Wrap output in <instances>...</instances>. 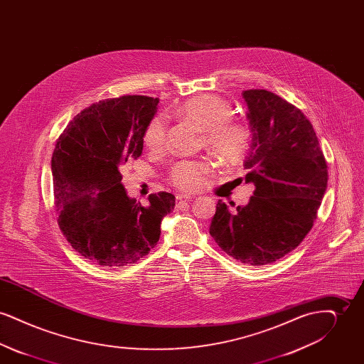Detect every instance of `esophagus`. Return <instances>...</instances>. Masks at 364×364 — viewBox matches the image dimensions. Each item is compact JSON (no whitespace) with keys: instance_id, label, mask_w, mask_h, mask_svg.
<instances>
[{"instance_id":"obj_1","label":"esophagus","mask_w":364,"mask_h":364,"mask_svg":"<svg viewBox=\"0 0 364 364\" xmlns=\"http://www.w3.org/2000/svg\"><path fill=\"white\" fill-rule=\"evenodd\" d=\"M176 199H177L178 203H181V202H188L192 199V196H190V195H177Z\"/></svg>"}]
</instances>
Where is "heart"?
<instances>
[{
	"label": "heart",
	"instance_id": "heart-1",
	"mask_svg": "<svg viewBox=\"0 0 364 364\" xmlns=\"http://www.w3.org/2000/svg\"><path fill=\"white\" fill-rule=\"evenodd\" d=\"M232 107L225 100L203 94L188 100L177 109V116L203 132V141L208 150L224 164H236L245 153L250 143V131L240 122L228 120ZM166 138V124L162 116L149 122L143 140L150 150L162 149ZM211 171L208 162L183 161L172 171L174 186L184 191L199 187L205 176Z\"/></svg>",
	"mask_w": 364,
	"mask_h": 364
}]
</instances>
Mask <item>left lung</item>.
I'll return each mask as SVG.
<instances>
[{"instance_id":"1","label":"left lung","mask_w":364,"mask_h":364,"mask_svg":"<svg viewBox=\"0 0 364 364\" xmlns=\"http://www.w3.org/2000/svg\"><path fill=\"white\" fill-rule=\"evenodd\" d=\"M242 98L251 129L245 183L255 191L233 213L218 200L210 235L232 258L260 266L291 252L311 230L328 165L301 110L266 90H247Z\"/></svg>"}]
</instances>
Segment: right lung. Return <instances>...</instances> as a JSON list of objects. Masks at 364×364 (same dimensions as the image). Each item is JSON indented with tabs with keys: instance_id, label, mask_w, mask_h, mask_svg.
Listing matches in <instances>:
<instances>
[{
	"instance_id": "add662e5",
	"label": "right lung",
	"mask_w": 364,
	"mask_h": 364,
	"mask_svg": "<svg viewBox=\"0 0 364 364\" xmlns=\"http://www.w3.org/2000/svg\"><path fill=\"white\" fill-rule=\"evenodd\" d=\"M158 98L124 95L76 114L52 156L58 225L72 248L101 266L120 267L149 254L161 223L174 208L169 192L151 193L149 206L129 198L122 166L138 158Z\"/></svg>"
}]
</instances>
